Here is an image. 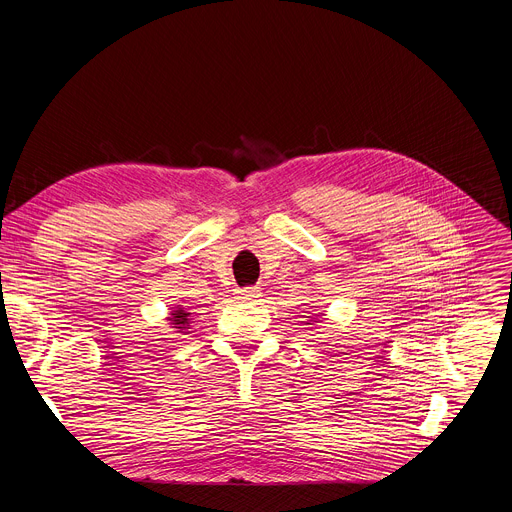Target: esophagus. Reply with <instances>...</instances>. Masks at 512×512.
<instances>
[{"instance_id":"34e87169","label":"esophagus","mask_w":512,"mask_h":512,"mask_svg":"<svg viewBox=\"0 0 512 512\" xmlns=\"http://www.w3.org/2000/svg\"><path fill=\"white\" fill-rule=\"evenodd\" d=\"M261 296V289L259 287H243V289H237V300L241 302H251L255 298Z\"/></svg>"}]
</instances>
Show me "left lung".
I'll return each instance as SVG.
<instances>
[{"label":"left lung","instance_id":"1","mask_svg":"<svg viewBox=\"0 0 512 512\" xmlns=\"http://www.w3.org/2000/svg\"><path fill=\"white\" fill-rule=\"evenodd\" d=\"M308 318H310V316H308ZM310 322H318V314H314V320H310ZM310 322H308V324H310Z\"/></svg>","mask_w":512,"mask_h":512}]
</instances>
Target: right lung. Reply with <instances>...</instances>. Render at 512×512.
I'll return each instance as SVG.
<instances>
[{"label": "right lung", "mask_w": 512, "mask_h": 512, "mask_svg": "<svg viewBox=\"0 0 512 512\" xmlns=\"http://www.w3.org/2000/svg\"><path fill=\"white\" fill-rule=\"evenodd\" d=\"M166 320L170 322V328H176L178 332H184L192 324V312H188L186 306H176V308H172V312Z\"/></svg>", "instance_id": "right-lung-1"}]
</instances>
